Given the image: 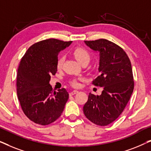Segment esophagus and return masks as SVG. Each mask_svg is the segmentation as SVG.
I'll list each match as a JSON object with an SVG mask.
<instances>
[{"label":"esophagus","instance_id":"esophagus-1","mask_svg":"<svg viewBox=\"0 0 151 151\" xmlns=\"http://www.w3.org/2000/svg\"><path fill=\"white\" fill-rule=\"evenodd\" d=\"M78 93V91L74 90V91H72L71 93H69V95H70V96H73V95Z\"/></svg>","mask_w":151,"mask_h":151}]
</instances>
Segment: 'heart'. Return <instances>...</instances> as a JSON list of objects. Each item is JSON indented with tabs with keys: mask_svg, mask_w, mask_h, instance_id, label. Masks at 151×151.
Masks as SVG:
<instances>
[{
	"mask_svg": "<svg viewBox=\"0 0 151 151\" xmlns=\"http://www.w3.org/2000/svg\"><path fill=\"white\" fill-rule=\"evenodd\" d=\"M73 55L76 59L81 64H83L84 63H88L90 61L91 59V55L88 51L86 49L84 48H81V47H77L73 51ZM64 60H65V57L63 55H60L58 57L56 61V68L58 69H60L62 67H63ZM82 80V78H79V79H76V78H72L69 80V83L73 87H78L79 86L80 83L79 80Z\"/></svg>",
	"mask_w": 151,
	"mask_h": 151,
	"instance_id": "obj_1",
	"label": "heart"
}]
</instances>
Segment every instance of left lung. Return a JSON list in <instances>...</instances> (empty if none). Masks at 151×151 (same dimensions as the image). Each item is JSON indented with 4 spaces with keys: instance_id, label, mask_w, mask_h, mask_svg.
<instances>
[{
    "instance_id": "1",
    "label": "left lung",
    "mask_w": 151,
    "mask_h": 151,
    "mask_svg": "<svg viewBox=\"0 0 151 151\" xmlns=\"http://www.w3.org/2000/svg\"><path fill=\"white\" fill-rule=\"evenodd\" d=\"M84 42L100 52V74L92 84L104 89L100 96L89 93L83 111L95 124L106 126L121 115L133 91L131 63L124 49L111 41L101 38Z\"/></svg>"
}]
</instances>
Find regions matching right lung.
Segmentation results:
<instances>
[{
	"label": "right lung",
	"instance_id": "obj_1",
	"mask_svg": "<svg viewBox=\"0 0 151 151\" xmlns=\"http://www.w3.org/2000/svg\"><path fill=\"white\" fill-rule=\"evenodd\" d=\"M71 41L55 38L32 45L22 56L18 69L16 91L24 115L34 123L48 125L60 116L69 99L65 88L53 93L51 76L57 71L59 51Z\"/></svg>",
	"mask_w": 151,
	"mask_h": 151
}]
</instances>
